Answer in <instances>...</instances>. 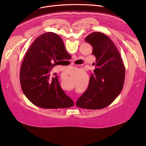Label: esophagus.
<instances>
[{"mask_svg": "<svg viewBox=\"0 0 146 146\" xmlns=\"http://www.w3.org/2000/svg\"><path fill=\"white\" fill-rule=\"evenodd\" d=\"M74 104H75V103H76V101H74Z\"/></svg>", "mask_w": 146, "mask_h": 146, "instance_id": "34e87169", "label": "esophagus"}]
</instances>
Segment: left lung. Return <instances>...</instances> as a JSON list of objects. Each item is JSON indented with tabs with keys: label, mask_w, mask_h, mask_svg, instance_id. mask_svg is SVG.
<instances>
[{
	"label": "left lung",
	"mask_w": 146,
	"mask_h": 146,
	"mask_svg": "<svg viewBox=\"0 0 146 146\" xmlns=\"http://www.w3.org/2000/svg\"><path fill=\"white\" fill-rule=\"evenodd\" d=\"M85 41L92 46L96 57L95 69L88 89L76 105L88 110H101L112 104L124 86L125 71L120 54L112 41L105 34L95 32Z\"/></svg>",
	"instance_id": "1"
}]
</instances>
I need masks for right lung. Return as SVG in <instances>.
I'll return each instance as SVG.
<instances>
[{"instance_id":"add662e5","label":"right lung","mask_w":146,"mask_h":146,"mask_svg":"<svg viewBox=\"0 0 146 146\" xmlns=\"http://www.w3.org/2000/svg\"><path fill=\"white\" fill-rule=\"evenodd\" d=\"M68 56L62 39L56 33H45L34 40L23 60L19 76L22 90L31 102L45 109L74 106L61 89L56 73L51 74L60 60Z\"/></svg>"}]
</instances>
